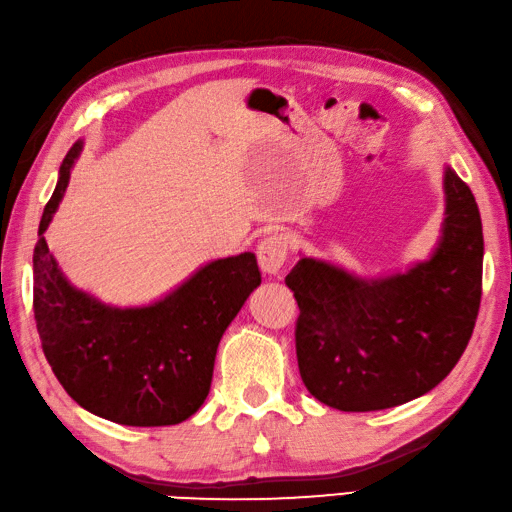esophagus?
Masks as SVG:
<instances>
[{
  "mask_svg": "<svg viewBox=\"0 0 512 512\" xmlns=\"http://www.w3.org/2000/svg\"><path fill=\"white\" fill-rule=\"evenodd\" d=\"M289 256V238L283 234L267 236L258 245V265L269 276L280 274Z\"/></svg>",
  "mask_w": 512,
  "mask_h": 512,
  "instance_id": "esophagus-1",
  "label": "esophagus"
}]
</instances>
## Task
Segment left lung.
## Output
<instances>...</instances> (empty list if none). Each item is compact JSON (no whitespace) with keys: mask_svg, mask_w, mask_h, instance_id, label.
Listing matches in <instances>:
<instances>
[{"mask_svg":"<svg viewBox=\"0 0 512 512\" xmlns=\"http://www.w3.org/2000/svg\"><path fill=\"white\" fill-rule=\"evenodd\" d=\"M442 236L429 260L404 274L360 278L300 258L294 291L300 378L322 404L380 411L437 387L473 336L482 300L484 236L475 196L444 168Z\"/></svg>","mask_w":512,"mask_h":512,"instance_id":"8db88e82","label":"left lung"}]
</instances>
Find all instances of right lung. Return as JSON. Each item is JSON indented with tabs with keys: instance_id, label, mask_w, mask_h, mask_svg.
Returning a JSON list of instances; mask_svg holds the SVG:
<instances>
[{
	"instance_id": "1",
	"label": "right lung",
	"mask_w": 512,
	"mask_h": 512,
	"mask_svg": "<svg viewBox=\"0 0 512 512\" xmlns=\"http://www.w3.org/2000/svg\"><path fill=\"white\" fill-rule=\"evenodd\" d=\"M81 152L72 145L41 216L33 254V307L41 349L61 387L83 409L125 426H170L210 393L216 349L260 285L252 252L207 263L148 307H110L72 287L44 232Z\"/></svg>"
}]
</instances>
